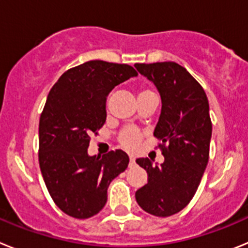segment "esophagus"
Here are the masks:
<instances>
[{"instance_id": "esophagus-1", "label": "esophagus", "mask_w": 248, "mask_h": 248, "mask_svg": "<svg viewBox=\"0 0 248 248\" xmlns=\"http://www.w3.org/2000/svg\"><path fill=\"white\" fill-rule=\"evenodd\" d=\"M129 160H130V165H134L135 164V159L133 156H129Z\"/></svg>"}]
</instances>
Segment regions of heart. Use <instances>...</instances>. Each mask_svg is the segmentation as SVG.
<instances>
[{
  "instance_id": "heart-1",
  "label": "heart",
  "mask_w": 248,
  "mask_h": 248,
  "mask_svg": "<svg viewBox=\"0 0 248 248\" xmlns=\"http://www.w3.org/2000/svg\"><path fill=\"white\" fill-rule=\"evenodd\" d=\"M149 93H154V92L146 89V91L140 92L139 95H141V94H149ZM140 138H141V135H140V133L137 130V129H131V128L125 129V130L123 131L122 134H120V143L125 146V148L134 149L137 148L138 144H139Z\"/></svg>"
}]
</instances>
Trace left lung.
<instances>
[{
	"label": "left lung",
	"instance_id": "obj_1",
	"mask_svg": "<svg viewBox=\"0 0 248 248\" xmlns=\"http://www.w3.org/2000/svg\"><path fill=\"white\" fill-rule=\"evenodd\" d=\"M135 68L154 83L161 97L154 137L161 141L165 157L160 165L148 157L137 159L148 172V184L135 192V199L148 214L166 217L191 201L209 163V100L198 80L177 63H137Z\"/></svg>",
	"mask_w": 248,
	"mask_h": 248
}]
</instances>
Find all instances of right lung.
Returning a JSON list of instances; mask_svg holds the SVG:
<instances>
[{
  "mask_svg": "<svg viewBox=\"0 0 248 248\" xmlns=\"http://www.w3.org/2000/svg\"><path fill=\"white\" fill-rule=\"evenodd\" d=\"M137 76L131 65L89 61L64 72L48 94L39 119V168L50 198L72 217L97 215L109 184L128 168L123 150L103 156L87 150L107 119L108 94Z\"/></svg>",
  "mask_w": 248,
  "mask_h": 248,
  "instance_id": "1",
  "label": "right lung"
}]
</instances>
